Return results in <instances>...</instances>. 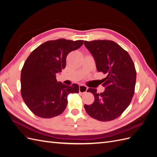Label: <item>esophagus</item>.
I'll return each instance as SVG.
<instances>
[{
    "label": "esophagus",
    "instance_id": "esophagus-1",
    "mask_svg": "<svg viewBox=\"0 0 157 157\" xmlns=\"http://www.w3.org/2000/svg\"><path fill=\"white\" fill-rule=\"evenodd\" d=\"M88 90V87L86 86H84L83 84H80L79 86V92L80 93H86Z\"/></svg>",
    "mask_w": 157,
    "mask_h": 157
}]
</instances>
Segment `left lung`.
I'll return each mask as SVG.
<instances>
[{"label": "left lung", "mask_w": 157, "mask_h": 157, "mask_svg": "<svg viewBox=\"0 0 157 157\" xmlns=\"http://www.w3.org/2000/svg\"><path fill=\"white\" fill-rule=\"evenodd\" d=\"M84 44L94 57L99 72L106 74L103 79L102 93L88 88L94 96L90 105L85 104L88 115L99 121H110L122 115L130 105L134 94L136 71L129 54L112 40L84 41Z\"/></svg>", "instance_id": "obj_1"}]
</instances>
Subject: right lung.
<instances>
[{
  "mask_svg": "<svg viewBox=\"0 0 157 157\" xmlns=\"http://www.w3.org/2000/svg\"><path fill=\"white\" fill-rule=\"evenodd\" d=\"M83 42L64 39L47 41L26 59L21 72V93L35 115L44 118L59 115L67 107L68 95L78 93V84L67 86L58 82L56 74L65 68L67 55Z\"/></svg>",
  "mask_w": 157,
  "mask_h": 157,
  "instance_id": "right-lung-1",
  "label": "right lung"
}]
</instances>
